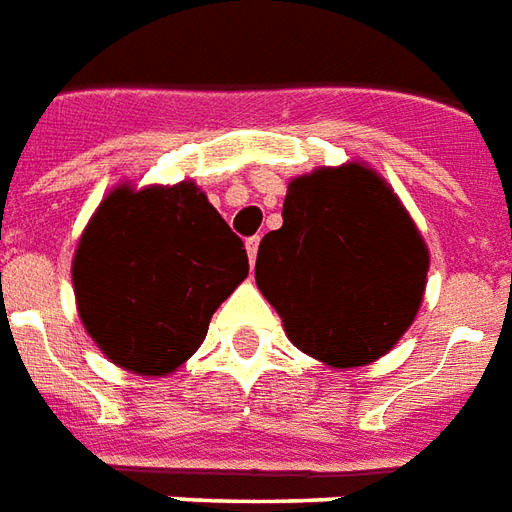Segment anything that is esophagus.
Masks as SVG:
<instances>
[{"label": "esophagus", "instance_id": "34e87169", "mask_svg": "<svg viewBox=\"0 0 512 512\" xmlns=\"http://www.w3.org/2000/svg\"><path fill=\"white\" fill-rule=\"evenodd\" d=\"M257 246H260V236H252L246 241V255H249V263L257 260Z\"/></svg>", "mask_w": 512, "mask_h": 512}]
</instances>
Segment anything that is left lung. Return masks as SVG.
Masks as SVG:
<instances>
[{"label":"left lung","mask_w":512,"mask_h":512,"mask_svg":"<svg viewBox=\"0 0 512 512\" xmlns=\"http://www.w3.org/2000/svg\"><path fill=\"white\" fill-rule=\"evenodd\" d=\"M282 227L257 249L255 279L290 342L333 369L377 361L423 301L429 249L380 173L361 162L290 181Z\"/></svg>","instance_id":"left-lung-1"}]
</instances>
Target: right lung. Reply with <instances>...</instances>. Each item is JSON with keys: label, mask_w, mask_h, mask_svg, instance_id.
I'll return each instance as SVG.
<instances>
[{"label": "right lung", "mask_w": 512, "mask_h": 512, "mask_svg": "<svg viewBox=\"0 0 512 512\" xmlns=\"http://www.w3.org/2000/svg\"><path fill=\"white\" fill-rule=\"evenodd\" d=\"M246 274L244 241L195 181L116 187L73 257L83 328L111 363L143 377L192 358L211 314Z\"/></svg>", "instance_id": "obj_1"}]
</instances>
